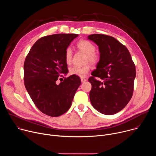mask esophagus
I'll return each instance as SVG.
<instances>
[{
    "mask_svg": "<svg viewBox=\"0 0 156 156\" xmlns=\"http://www.w3.org/2000/svg\"><path fill=\"white\" fill-rule=\"evenodd\" d=\"M81 81L82 83H84V82H86L87 81V80L86 78H81Z\"/></svg>",
    "mask_w": 156,
    "mask_h": 156,
    "instance_id": "34e87169",
    "label": "esophagus"
}]
</instances>
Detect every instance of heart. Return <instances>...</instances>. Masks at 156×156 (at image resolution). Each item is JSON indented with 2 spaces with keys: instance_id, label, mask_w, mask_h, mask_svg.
I'll return each instance as SVG.
<instances>
[{
  "instance_id": "obj_1",
  "label": "heart",
  "mask_w": 156,
  "mask_h": 156,
  "mask_svg": "<svg viewBox=\"0 0 156 156\" xmlns=\"http://www.w3.org/2000/svg\"><path fill=\"white\" fill-rule=\"evenodd\" d=\"M76 46L79 50L86 54V61L90 62L93 65H96L101 60L100 55L96 52V46L91 41L81 39L79 41ZM73 56V51L70 48H67L65 52V60L67 63H70L72 61ZM90 66L86 65L84 66H73L70 69V73L72 75L78 76L80 77H84L90 71Z\"/></svg>"
}]
</instances>
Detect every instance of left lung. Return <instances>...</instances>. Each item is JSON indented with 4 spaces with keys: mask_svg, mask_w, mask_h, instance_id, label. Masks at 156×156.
<instances>
[{
    "mask_svg": "<svg viewBox=\"0 0 156 156\" xmlns=\"http://www.w3.org/2000/svg\"><path fill=\"white\" fill-rule=\"evenodd\" d=\"M87 39L99 46L101 57L96 70L88 79L92 85L91 104L103 114H115L127 105L133 96L135 65L128 49L114 37L93 34Z\"/></svg>",
    "mask_w": 156,
    "mask_h": 156,
    "instance_id": "1",
    "label": "left lung"
}]
</instances>
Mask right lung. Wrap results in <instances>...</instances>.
Here are the masks:
<instances>
[{
	"mask_svg": "<svg viewBox=\"0 0 156 156\" xmlns=\"http://www.w3.org/2000/svg\"><path fill=\"white\" fill-rule=\"evenodd\" d=\"M78 36L55 34L44 36L34 44L25 58V87L37 108L47 115L58 117L65 114L71 107L81 83L75 75L57 83L58 79L63 76L60 74L68 73L65 50Z\"/></svg>",
	"mask_w": 156,
	"mask_h": 156,
	"instance_id": "add662e5",
	"label": "right lung"
}]
</instances>
